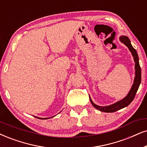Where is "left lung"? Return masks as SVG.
I'll list each match as a JSON object with an SVG mask.
<instances>
[{"label":"left lung","mask_w":147,"mask_h":147,"mask_svg":"<svg viewBox=\"0 0 147 147\" xmlns=\"http://www.w3.org/2000/svg\"><path fill=\"white\" fill-rule=\"evenodd\" d=\"M120 41L124 43L126 46L128 47L129 51L132 54L134 57V60L135 62V78L134 81V83L131 86V88L130 91L127 96H125L123 99H122L120 101H118L117 102L113 104L110 106H107V107H100V106L96 105V104H94L92 102L91 98H90V102L92 103V105L96 108V109L99 110L102 112L105 113H114L115 111L120 110V109H123L127 107L128 105L130 104L132 100L134 98L136 94L137 91L138 90V87L140 86V84L141 83V68L139 64V58L138 53H137L136 49L132 47V45H131V42L129 40L128 37L125 36H121L119 38Z\"/></svg>","instance_id":"1"}]
</instances>
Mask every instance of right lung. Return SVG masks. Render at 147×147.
I'll return each instance as SVG.
<instances>
[{
    "label": "right lung",
    "mask_w": 147,
    "mask_h": 147,
    "mask_svg": "<svg viewBox=\"0 0 147 147\" xmlns=\"http://www.w3.org/2000/svg\"><path fill=\"white\" fill-rule=\"evenodd\" d=\"M35 117L40 119H49V118H40V117Z\"/></svg>",
    "instance_id": "obj_1"
}]
</instances>
